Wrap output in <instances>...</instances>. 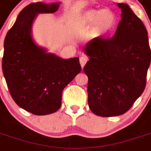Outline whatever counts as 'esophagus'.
Here are the masks:
<instances>
[{
    "instance_id": "34e87169",
    "label": "esophagus",
    "mask_w": 151,
    "mask_h": 151,
    "mask_svg": "<svg viewBox=\"0 0 151 151\" xmlns=\"http://www.w3.org/2000/svg\"><path fill=\"white\" fill-rule=\"evenodd\" d=\"M87 57L85 56H82L80 57V64H81V66H82V68L85 66V65L86 64V62H87Z\"/></svg>"
}]
</instances>
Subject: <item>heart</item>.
<instances>
[{
    "label": "heart",
    "mask_w": 151,
    "mask_h": 151,
    "mask_svg": "<svg viewBox=\"0 0 151 151\" xmlns=\"http://www.w3.org/2000/svg\"><path fill=\"white\" fill-rule=\"evenodd\" d=\"M116 22V16L109 9L101 10L91 9L82 14L78 24L83 31L91 28V32L95 35L104 36L113 31Z\"/></svg>",
    "instance_id": "obj_1"
}]
</instances>
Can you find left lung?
Here are the masks:
<instances>
[{
	"label": "left lung",
	"mask_w": 151,
	"mask_h": 151,
	"mask_svg": "<svg viewBox=\"0 0 151 151\" xmlns=\"http://www.w3.org/2000/svg\"><path fill=\"white\" fill-rule=\"evenodd\" d=\"M121 9L112 38L93 40L84 52L90 56L83 71L88 77V105L103 117L120 116L129 111L142 94L151 60L145 26L129 5Z\"/></svg>",
	"instance_id": "obj_1"
}]
</instances>
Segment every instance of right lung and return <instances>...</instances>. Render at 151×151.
Instances as JSON below:
<instances>
[{
  "label": "right lung",
  "mask_w": 151,
  "mask_h": 151,
  "mask_svg": "<svg viewBox=\"0 0 151 151\" xmlns=\"http://www.w3.org/2000/svg\"><path fill=\"white\" fill-rule=\"evenodd\" d=\"M59 6L42 2L26 6L4 42L2 71L10 95L20 108L38 116L60 108L63 90L82 69L78 57L64 60L47 53L31 37L37 14L54 13Z\"/></svg>",
  "instance_id": "add662e5"
}]
</instances>
